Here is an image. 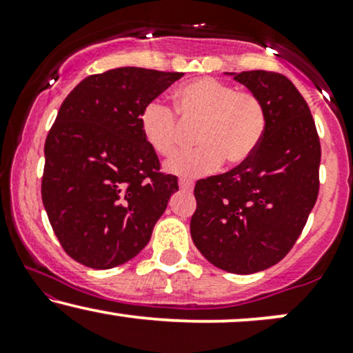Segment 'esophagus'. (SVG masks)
Segmentation results:
<instances>
[{"instance_id": "34e87169", "label": "esophagus", "mask_w": 353, "mask_h": 353, "mask_svg": "<svg viewBox=\"0 0 353 353\" xmlns=\"http://www.w3.org/2000/svg\"><path fill=\"white\" fill-rule=\"evenodd\" d=\"M179 188L182 190H192L194 182L189 181V179H179Z\"/></svg>"}]
</instances>
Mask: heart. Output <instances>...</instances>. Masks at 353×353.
I'll list each match as a JSON object with an SVG mask.
<instances>
[{
  "mask_svg": "<svg viewBox=\"0 0 353 353\" xmlns=\"http://www.w3.org/2000/svg\"><path fill=\"white\" fill-rule=\"evenodd\" d=\"M176 111L161 101H149L141 109L139 128L149 148L159 156H171L179 145L182 125H197L194 141L199 148L176 154L165 171L181 177L204 176L219 169L222 159L230 165L245 163L264 137L267 112L250 91H237L214 78L184 84L174 94Z\"/></svg>",
  "mask_w": 353,
  "mask_h": 353,
  "instance_id": "obj_1",
  "label": "heart"
}]
</instances>
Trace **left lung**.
I'll return each mask as SVG.
<instances>
[{"label": "left lung", "mask_w": 353, "mask_h": 353, "mask_svg": "<svg viewBox=\"0 0 353 353\" xmlns=\"http://www.w3.org/2000/svg\"><path fill=\"white\" fill-rule=\"evenodd\" d=\"M259 96L264 137L245 163L196 182L190 237L212 265L255 274L281 262L319 196L320 141L297 88L269 71L225 72Z\"/></svg>", "instance_id": "1"}]
</instances>
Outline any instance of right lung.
Segmentation results:
<instances>
[{
    "instance_id": "1",
    "label": "right lung",
    "mask_w": 353,
    "mask_h": 353,
    "mask_svg": "<svg viewBox=\"0 0 353 353\" xmlns=\"http://www.w3.org/2000/svg\"><path fill=\"white\" fill-rule=\"evenodd\" d=\"M182 72L116 68L83 79L44 144L43 204L59 244L91 269H112L148 245L176 190L159 172L139 114Z\"/></svg>"
}]
</instances>
